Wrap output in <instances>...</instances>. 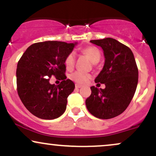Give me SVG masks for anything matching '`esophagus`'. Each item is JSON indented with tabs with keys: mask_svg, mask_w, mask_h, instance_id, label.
I'll list each match as a JSON object with an SVG mask.
<instances>
[{
	"mask_svg": "<svg viewBox=\"0 0 156 156\" xmlns=\"http://www.w3.org/2000/svg\"><path fill=\"white\" fill-rule=\"evenodd\" d=\"M81 87H82V85H80V84H78V83L76 84V89L81 88Z\"/></svg>",
	"mask_w": 156,
	"mask_h": 156,
	"instance_id": "1",
	"label": "esophagus"
}]
</instances>
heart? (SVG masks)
Wrapping results in <instances>:
<instances>
[{
	"label": "heart",
	"mask_w": 156,
	"mask_h": 156,
	"mask_svg": "<svg viewBox=\"0 0 156 156\" xmlns=\"http://www.w3.org/2000/svg\"><path fill=\"white\" fill-rule=\"evenodd\" d=\"M82 53L88 57L89 59L91 61L92 64L98 63L100 59H101V51L98 48L94 47V46H89V47L83 48L82 50ZM75 61H76V55H75L74 53H70L69 54H68L65 58V62H64L66 68L69 70L73 69L75 65ZM90 78V74L79 72V71H76V72L72 73L69 76V78L73 81L79 84L86 83Z\"/></svg>",
	"instance_id": "obj_1"
}]
</instances>
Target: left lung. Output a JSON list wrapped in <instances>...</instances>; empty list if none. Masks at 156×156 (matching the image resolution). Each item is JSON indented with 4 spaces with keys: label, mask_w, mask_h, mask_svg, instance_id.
I'll return each instance as SVG.
<instances>
[{
    "label": "left lung",
    "mask_w": 156,
    "mask_h": 156,
    "mask_svg": "<svg viewBox=\"0 0 156 156\" xmlns=\"http://www.w3.org/2000/svg\"><path fill=\"white\" fill-rule=\"evenodd\" d=\"M90 42L103 51L105 63L94 82L105 83V88L91 87L92 94L86 100V105L95 117L112 119L124 112L135 94L139 77L136 63L131 50L116 39Z\"/></svg>",
    "instance_id": "left-lung-1"
}]
</instances>
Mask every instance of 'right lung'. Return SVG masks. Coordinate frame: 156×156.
Wrapping results in <instances>:
<instances>
[{
	"label": "right lung",
	"mask_w": 156,
	"mask_h": 156,
	"mask_svg": "<svg viewBox=\"0 0 156 156\" xmlns=\"http://www.w3.org/2000/svg\"><path fill=\"white\" fill-rule=\"evenodd\" d=\"M78 44L45 41L31 44L26 49L17 66L16 77L18 95L33 115L42 119H54L67 108V98L75 84L66 79L64 62ZM52 75L62 80L59 85L49 83Z\"/></svg>",
	"instance_id": "right-lung-1"
}]
</instances>
